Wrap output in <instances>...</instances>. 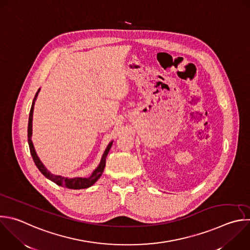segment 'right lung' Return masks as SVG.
Listing matches in <instances>:
<instances>
[{
	"label": "right lung",
	"instance_id": "obj_1",
	"mask_svg": "<svg viewBox=\"0 0 250 250\" xmlns=\"http://www.w3.org/2000/svg\"><path fill=\"white\" fill-rule=\"evenodd\" d=\"M40 89H38L34 99H33V102H32V106H31V109H30V113H29V119H28V130H27V136H28V144H29V149H30V153H31V156H32V159L36 165V167L38 168V170L50 181H52L53 183H55L56 185L58 186H61V187H63V188H70V189H82V188H90L91 186H93L99 179L100 177L102 176L103 174V171H104V168L106 166V158H107V155L112 147V144H113V141H111L102 158H101V161H100V164L98 167L93 171V173L91 174V176H89L88 178H72V179H69V178H64V177H62V176H56V175H53L51 174L46 168L45 166L42 164V162L40 161L39 157L37 156L36 154V151L34 149V146H33V143H32V140H31V136H32V118H33V110H34V104H35V100L38 96V93H39Z\"/></svg>",
	"mask_w": 250,
	"mask_h": 250
}]
</instances>
